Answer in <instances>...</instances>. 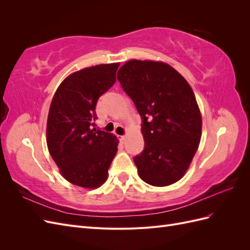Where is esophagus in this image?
Listing matches in <instances>:
<instances>
[{"instance_id":"1","label":"esophagus","mask_w":250,"mask_h":250,"mask_svg":"<svg viewBox=\"0 0 250 250\" xmlns=\"http://www.w3.org/2000/svg\"><path fill=\"white\" fill-rule=\"evenodd\" d=\"M120 141H121V143H125L126 135H120Z\"/></svg>"}]
</instances>
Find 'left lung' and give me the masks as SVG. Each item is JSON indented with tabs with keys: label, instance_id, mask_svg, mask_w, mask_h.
<instances>
[{
	"label": "left lung",
	"instance_id": "left-lung-1",
	"mask_svg": "<svg viewBox=\"0 0 250 250\" xmlns=\"http://www.w3.org/2000/svg\"><path fill=\"white\" fill-rule=\"evenodd\" d=\"M143 119L145 149L134 157L142 180L167 187L184 177L198 149L202 118L192 87L170 64L131 59L117 74Z\"/></svg>",
	"mask_w": 250,
	"mask_h": 250
}]
</instances>
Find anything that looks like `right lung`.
Returning <instances> with one entry per match:
<instances>
[{
  "instance_id": "add662e5",
  "label": "right lung",
  "mask_w": 250,
  "mask_h": 250,
  "mask_svg": "<svg viewBox=\"0 0 250 250\" xmlns=\"http://www.w3.org/2000/svg\"><path fill=\"white\" fill-rule=\"evenodd\" d=\"M120 62L84 67L57 87L47 121L49 152L69 183L84 188L101 187L118 151L115 134L94 127L100 96L117 80Z\"/></svg>"
}]
</instances>
